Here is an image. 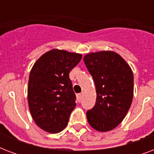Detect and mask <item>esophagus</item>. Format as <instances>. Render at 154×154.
I'll list each match as a JSON object with an SVG mask.
<instances>
[{"instance_id": "34e87169", "label": "esophagus", "mask_w": 154, "mask_h": 154, "mask_svg": "<svg viewBox=\"0 0 154 154\" xmlns=\"http://www.w3.org/2000/svg\"><path fill=\"white\" fill-rule=\"evenodd\" d=\"M82 94H77V101H80L81 100H82Z\"/></svg>"}]
</instances>
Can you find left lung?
<instances>
[{
  "label": "left lung",
  "mask_w": 154,
  "mask_h": 154,
  "mask_svg": "<svg viewBox=\"0 0 154 154\" xmlns=\"http://www.w3.org/2000/svg\"><path fill=\"white\" fill-rule=\"evenodd\" d=\"M83 60L97 92L96 104L86 112L88 122L97 131H110L123 121L131 105L133 71L118 53L112 51L88 53Z\"/></svg>",
  "instance_id": "left-lung-1"
}]
</instances>
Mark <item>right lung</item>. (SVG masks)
<instances>
[{
  "instance_id": "obj_1",
  "label": "right lung",
  "mask_w": 154,
  "mask_h": 154,
  "mask_svg": "<svg viewBox=\"0 0 154 154\" xmlns=\"http://www.w3.org/2000/svg\"><path fill=\"white\" fill-rule=\"evenodd\" d=\"M80 53L51 49L34 63L28 85L30 113L37 126L57 134L67 126L76 107L69 72L80 62Z\"/></svg>"
}]
</instances>
